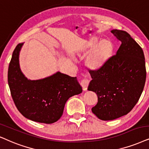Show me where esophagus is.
I'll return each mask as SVG.
<instances>
[{"mask_svg": "<svg viewBox=\"0 0 149 149\" xmlns=\"http://www.w3.org/2000/svg\"><path fill=\"white\" fill-rule=\"evenodd\" d=\"M88 84H89V80H88L87 78H86V76H85L84 78L82 79V80H81L80 82V85L82 86L84 91H86V90L87 89Z\"/></svg>", "mask_w": 149, "mask_h": 149, "instance_id": "34e87169", "label": "esophagus"}]
</instances>
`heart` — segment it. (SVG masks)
Wrapping results in <instances>:
<instances>
[{
  "mask_svg": "<svg viewBox=\"0 0 149 149\" xmlns=\"http://www.w3.org/2000/svg\"><path fill=\"white\" fill-rule=\"evenodd\" d=\"M97 42V38H91L86 41L78 53L80 56L86 55L84 64L87 68L93 71L103 67L110 58L113 51V45L110 40H102Z\"/></svg>",
  "mask_w": 149,
  "mask_h": 149,
  "instance_id": "1",
  "label": "heart"
}]
</instances>
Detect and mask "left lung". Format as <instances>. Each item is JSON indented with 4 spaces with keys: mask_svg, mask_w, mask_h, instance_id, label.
Instances as JSON below:
<instances>
[{
    "mask_svg": "<svg viewBox=\"0 0 149 149\" xmlns=\"http://www.w3.org/2000/svg\"><path fill=\"white\" fill-rule=\"evenodd\" d=\"M121 42L116 55L100 69L89 70L92 80L88 91L97 95L92 112L102 120H113L125 116L140 99L146 81L144 52L127 31L113 29Z\"/></svg>",
    "mask_w": 149,
    "mask_h": 149,
    "instance_id": "obj_1",
    "label": "left lung"
}]
</instances>
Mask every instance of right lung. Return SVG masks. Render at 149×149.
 Listing matches in <instances>:
<instances>
[{
  "instance_id": "obj_1",
  "label": "right lung",
  "mask_w": 149,
  "mask_h": 149,
  "mask_svg": "<svg viewBox=\"0 0 149 149\" xmlns=\"http://www.w3.org/2000/svg\"><path fill=\"white\" fill-rule=\"evenodd\" d=\"M23 43L13 52L8 69V84L16 108L24 117L32 121L52 124L61 118L66 102L82 93L76 77L59 71L40 80H28L22 73L19 54Z\"/></svg>"
}]
</instances>
